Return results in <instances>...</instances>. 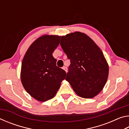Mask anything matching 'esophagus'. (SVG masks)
I'll list each match as a JSON object with an SVG mask.
<instances>
[{
	"mask_svg": "<svg viewBox=\"0 0 129 129\" xmlns=\"http://www.w3.org/2000/svg\"><path fill=\"white\" fill-rule=\"evenodd\" d=\"M62 69L64 70V71L66 72H67V68L66 67H62Z\"/></svg>",
	"mask_w": 129,
	"mask_h": 129,
	"instance_id": "esophagus-1",
	"label": "esophagus"
}]
</instances>
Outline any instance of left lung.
Segmentation results:
<instances>
[{"instance_id": "1", "label": "left lung", "mask_w": 129, "mask_h": 129, "mask_svg": "<svg viewBox=\"0 0 129 129\" xmlns=\"http://www.w3.org/2000/svg\"><path fill=\"white\" fill-rule=\"evenodd\" d=\"M60 44L71 60L65 80L73 90L84 99L99 94L109 75V65L100 47L90 37L80 32L62 36Z\"/></svg>"}]
</instances>
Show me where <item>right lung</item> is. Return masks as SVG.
I'll return each mask as SVG.
<instances>
[{
	"label": "right lung",
	"instance_id": "1",
	"mask_svg": "<svg viewBox=\"0 0 129 129\" xmlns=\"http://www.w3.org/2000/svg\"><path fill=\"white\" fill-rule=\"evenodd\" d=\"M60 38L43 35L32 43L23 57L21 83L27 92L39 101L52 99L66 77L65 71L56 66L57 60L52 56Z\"/></svg>",
	"mask_w": 129,
	"mask_h": 129
}]
</instances>
